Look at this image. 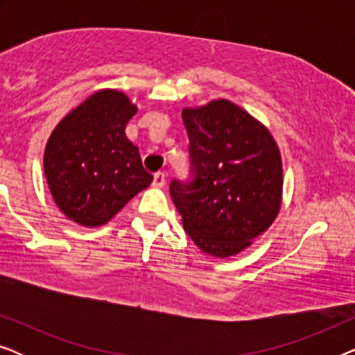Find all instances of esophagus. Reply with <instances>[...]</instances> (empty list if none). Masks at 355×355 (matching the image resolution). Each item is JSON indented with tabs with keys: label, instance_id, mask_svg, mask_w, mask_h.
I'll use <instances>...</instances> for the list:
<instances>
[{
	"label": "esophagus",
	"instance_id": "1",
	"mask_svg": "<svg viewBox=\"0 0 355 355\" xmlns=\"http://www.w3.org/2000/svg\"><path fill=\"white\" fill-rule=\"evenodd\" d=\"M164 184H166V174L164 173H157L153 176V186L155 187H164Z\"/></svg>",
	"mask_w": 355,
	"mask_h": 355
}]
</instances>
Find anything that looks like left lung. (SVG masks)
<instances>
[{
  "mask_svg": "<svg viewBox=\"0 0 355 355\" xmlns=\"http://www.w3.org/2000/svg\"><path fill=\"white\" fill-rule=\"evenodd\" d=\"M196 179L171 198L196 245L234 257L273 225L283 203V159L268 128L226 98L184 108Z\"/></svg>",
  "mask_w": 355,
  "mask_h": 355,
  "instance_id": "1",
  "label": "left lung"
}]
</instances>
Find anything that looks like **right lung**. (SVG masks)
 Wrapping results in <instances>:
<instances>
[{"label":"right lung","instance_id":"add662e5","mask_svg":"<svg viewBox=\"0 0 355 355\" xmlns=\"http://www.w3.org/2000/svg\"><path fill=\"white\" fill-rule=\"evenodd\" d=\"M137 113L124 92L101 89L71 110L48 139L43 169L62 215L84 227H98L118 215L153 176L125 135Z\"/></svg>","mask_w":355,"mask_h":355}]
</instances>
